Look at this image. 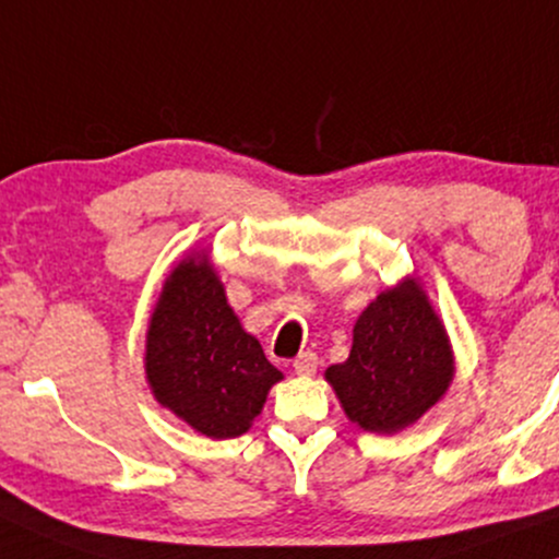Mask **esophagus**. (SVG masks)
Wrapping results in <instances>:
<instances>
[{"label": "esophagus", "mask_w": 559, "mask_h": 559, "mask_svg": "<svg viewBox=\"0 0 559 559\" xmlns=\"http://www.w3.org/2000/svg\"><path fill=\"white\" fill-rule=\"evenodd\" d=\"M318 354L314 352H301L297 359H294V372L301 374V378H309V374L318 372Z\"/></svg>", "instance_id": "1"}]
</instances>
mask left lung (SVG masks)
I'll return each mask as SVG.
<instances>
[{"label":"left lung","mask_w":559,"mask_h":559,"mask_svg":"<svg viewBox=\"0 0 559 559\" xmlns=\"http://www.w3.org/2000/svg\"><path fill=\"white\" fill-rule=\"evenodd\" d=\"M346 416L367 432H399L440 401L453 380L445 328L425 292L406 281L382 292L354 325L344 365L325 372Z\"/></svg>","instance_id":"1"}]
</instances>
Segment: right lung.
<instances>
[{
  "label": "right lung",
  "mask_w": 559,
  "mask_h": 559,
  "mask_svg": "<svg viewBox=\"0 0 559 559\" xmlns=\"http://www.w3.org/2000/svg\"><path fill=\"white\" fill-rule=\"evenodd\" d=\"M145 372L160 406L213 440L250 429L281 372L245 333L207 262L181 260L147 328Z\"/></svg>",
  "instance_id": "right-lung-1"
}]
</instances>
